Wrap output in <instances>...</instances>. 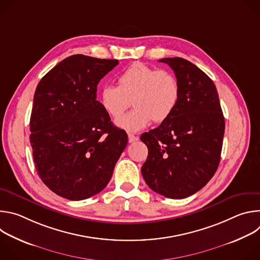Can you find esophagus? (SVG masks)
I'll return each mask as SVG.
<instances>
[{
    "label": "esophagus",
    "instance_id": "esophagus-1",
    "mask_svg": "<svg viewBox=\"0 0 260 260\" xmlns=\"http://www.w3.org/2000/svg\"><path fill=\"white\" fill-rule=\"evenodd\" d=\"M127 136H128V142H129V143H134V142H136V141L139 140V138L136 137L134 134H128Z\"/></svg>",
    "mask_w": 260,
    "mask_h": 260
}]
</instances>
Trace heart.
Here are the masks:
<instances>
[{
  "mask_svg": "<svg viewBox=\"0 0 260 260\" xmlns=\"http://www.w3.org/2000/svg\"><path fill=\"white\" fill-rule=\"evenodd\" d=\"M180 87L173 73L157 70L143 62H135L117 78V86L105 85L100 92V103L113 118L122 115L131 101L135 107L116 120V125L127 132H138L153 120L161 123L177 108Z\"/></svg>",
  "mask_w": 260,
  "mask_h": 260,
  "instance_id": "b5f03b06",
  "label": "heart"
}]
</instances>
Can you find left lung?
<instances>
[{
  "instance_id": "1",
  "label": "left lung",
  "mask_w": 260,
  "mask_h": 260,
  "mask_svg": "<svg viewBox=\"0 0 260 260\" xmlns=\"http://www.w3.org/2000/svg\"><path fill=\"white\" fill-rule=\"evenodd\" d=\"M174 71L180 99L174 113L144 133L148 156L141 171L153 191L169 199H184L201 190L220 161L225 122L211 78L182 57L159 59Z\"/></svg>"
}]
</instances>
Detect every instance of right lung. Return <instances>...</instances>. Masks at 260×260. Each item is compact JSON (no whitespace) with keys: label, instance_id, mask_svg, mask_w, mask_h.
Returning <instances> with one entry per match:
<instances>
[{"label":"right lung","instance_id":"1","mask_svg":"<svg viewBox=\"0 0 260 260\" xmlns=\"http://www.w3.org/2000/svg\"><path fill=\"white\" fill-rule=\"evenodd\" d=\"M118 64L69 56L40 80L34 95L29 141L39 177L59 197L81 201L101 192L127 144L96 101L100 80Z\"/></svg>","mask_w":260,"mask_h":260}]
</instances>
